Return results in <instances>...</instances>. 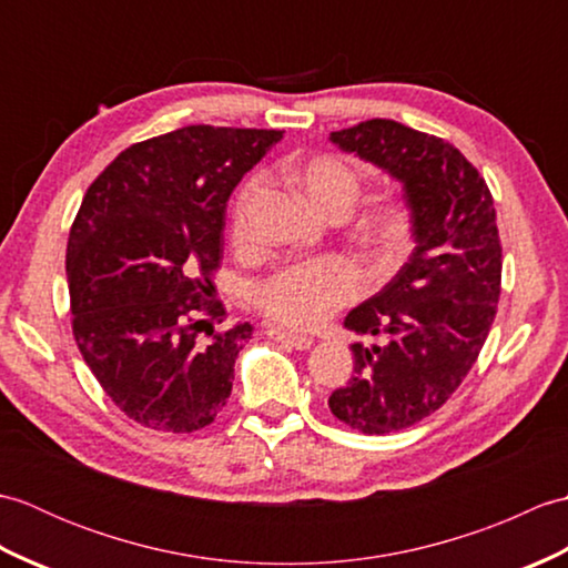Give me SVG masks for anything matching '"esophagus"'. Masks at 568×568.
<instances>
[{
  "instance_id": "obj_1",
  "label": "esophagus",
  "mask_w": 568,
  "mask_h": 568,
  "mask_svg": "<svg viewBox=\"0 0 568 568\" xmlns=\"http://www.w3.org/2000/svg\"><path fill=\"white\" fill-rule=\"evenodd\" d=\"M265 334H268L273 342H283V344H287V346L297 348V352H307V348H310L312 344H315V339H312V336L293 334V332H285V329H281V327H268V329H265Z\"/></svg>"
}]
</instances>
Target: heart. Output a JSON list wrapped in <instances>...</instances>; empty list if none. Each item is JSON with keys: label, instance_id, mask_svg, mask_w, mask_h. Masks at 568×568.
<instances>
[{"label": "heart", "instance_id": "1", "mask_svg": "<svg viewBox=\"0 0 568 568\" xmlns=\"http://www.w3.org/2000/svg\"><path fill=\"white\" fill-rule=\"evenodd\" d=\"M295 180L307 200L329 216H342L354 207L361 195V175L336 155H315L295 168ZM263 195V178L251 175L239 187L232 204V236L236 244L251 239V222ZM348 234L371 258L390 263L403 258L413 224L400 202L381 197L361 207L348 220ZM366 291V273L348 256H322L303 263L285 265L253 287V305L271 322L291 329H312L327 320L332 312L348 305Z\"/></svg>", "mask_w": 568, "mask_h": 568}]
</instances>
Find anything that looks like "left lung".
Returning a JSON list of instances; mask_svg holds the SVG:
<instances>
[{
	"label": "left lung",
	"instance_id": "left-lung-1",
	"mask_svg": "<svg viewBox=\"0 0 568 568\" xmlns=\"http://www.w3.org/2000/svg\"><path fill=\"white\" fill-rule=\"evenodd\" d=\"M329 139L400 180L415 236L393 281L344 320L378 344H352L354 376L329 395V409L364 434L400 432L449 400L488 339L503 273L496 207L486 180L449 141L393 119Z\"/></svg>",
	"mask_w": 568,
	"mask_h": 568
}]
</instances>
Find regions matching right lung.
Instances as JSON below:
<instances>
[{
  "mask_svg": "<svg viewBox=\"0 0 568 568\" xmlns=\"http://www.w3.org/2000/svg\"><path fill=\"white\" fill-rule=\"evenodd\" d=\"M283 131L195 124L122 151L88 187L70 226L65 273L84 364L126 417L187 434L232 395L248 322L226 312L212 275L232 190Z\"/></svg>",
  "mask_w": 568,
  "mask_h": 568,
  "instance_id": "add662e5",
  "label": "right lung"
}]
</instances>
